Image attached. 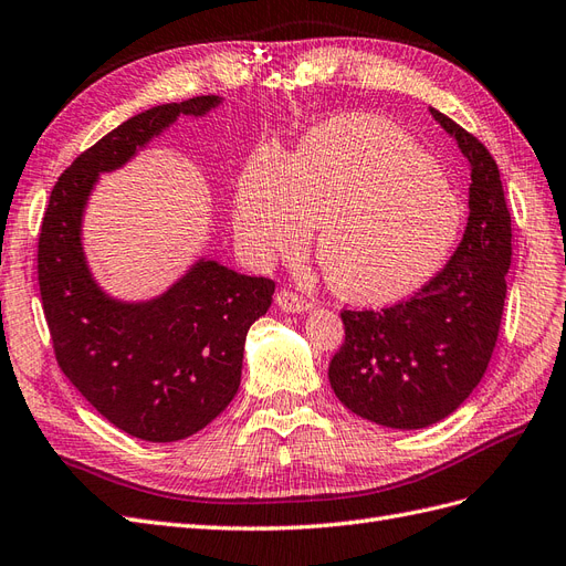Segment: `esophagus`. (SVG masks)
Segmentation results:
<instances>
[{
    "mask_svg": "<svg viewBox=\"0 0 566 566\" xmlns=\"http://www.w3.org/2000/svg\"><path fill=\"white\" fill-rule=\"evenodd\" d=\"M274 303H277L280 308L286 311V313H301V311L311 308V303L305 301L303 296H298L296 292H292V289H282V292H277V296H274Z\"/></svg>",
    "mask_w": 566,
    "mask_h": 566,
    "instance_id": "esophagus-1",
    "label": "esophagus"
}]
</instances>
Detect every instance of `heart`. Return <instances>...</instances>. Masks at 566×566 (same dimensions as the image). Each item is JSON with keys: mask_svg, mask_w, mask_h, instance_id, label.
I'll return each instance as SVG.
<instances>
[{"mask_svg": "<svg viewBox=\"0 0 566 566\" xmlns=\"http://www.w3.org/2000/svg\"><path fill=\"white\" fill-rule=\"evenodd\" d=\"M464 211L443 170L394 123L344 116L284 158L263 151L239 177L234 232L255 265L296 255L315 224L334 292L384 305L419 292L446 265Z\"/></svg>", "mask_w": 566, "mask_h": 566, "instance_id": "obj_1", "label": "heart"}]
</instances>
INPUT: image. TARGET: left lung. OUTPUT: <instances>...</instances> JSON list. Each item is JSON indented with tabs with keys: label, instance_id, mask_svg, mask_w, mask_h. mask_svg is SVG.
<instances>
[{
	"label": "left lung",
	"instance_id": "1",
	"mask_svg": "<svg viewBox=\"0 0 566 566\" xmlns=\"http://www.w3.org/2000/svg\"><path fill=\"white\" fill-rule=\"evenodd\" d=\"M472 166L470 220L448 265L415 296L381 311H344L329 384L344 406L391 429L455 412L486 373L503 319L512 220L491 151L431 108Z\"/></svg>",
	"mask_w": 566,
	"mask_h": 566
}]
</instances>
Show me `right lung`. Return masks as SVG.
I'll return each mask as SVG.
<instances>
[{
  "mask_svg": "<svg viewBox=\"0 0 566 566\" xmlns=\"http://www.w3.org/2000/svg\"><path fill=\"white\" fill-rule=\"evenodd\" d=\"M216 94L154 106L80 154L50 193L38 239L40 296L61 373L113 427L142 441L187 439L230 406L249 327L274 282L201 261L164 296L118 303L90 277L80 220L96 177L130 160L185 113L203 116Z\"/></svg>",
  "mask_w": 566,
  "mask_h": 566,
  "instance_id": "obj_1",
  "label": "right lung"
}]
</instances>
